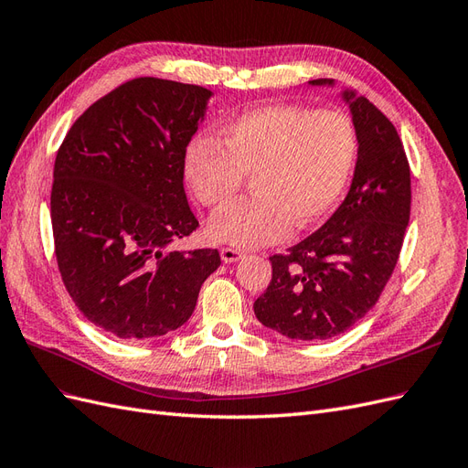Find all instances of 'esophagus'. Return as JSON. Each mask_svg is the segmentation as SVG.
Returning a JSON list of instances; mask_svg holds the SVG:
<instances>
[{"mask_svg": "<svg viewBox=\"0 0 468 468\" xmlns=\"http://www.w3.org/2000/svg\"><path fill=\"white\" fill-rule=\"evenodd\" d=\"M221 261L223 262H237L239 259H243L245 255L239 249H233V247H221Z\"/></svg>", "mask_w": 468, "mask_h": 468, "instance_id": "obj_1", "label": "esophagus"}]
</instances>
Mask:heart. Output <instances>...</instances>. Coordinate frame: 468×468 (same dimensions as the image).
<instances>
[{
	"label": "heart",
	"instance_id": "1",
	"mask_svg": "<svg viewBox=\"0 0 468 468\" xmlns=\"http://www.w3.org/2000/svg\"><path fill=\"white\" fill-rule=\"evenodd\" d=\"M358 156L353 119L296 103L262 105L223 125V144L194 137L184 175L194 196L221 207L252 176V196L219 211L207 233L219 243L252 249L278 243L322 221L341 199Z\"/></svg>",
	"mask_w": 468,
	"mask_h": 468
}]
</instances>
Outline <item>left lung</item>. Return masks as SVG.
Listing matches in <instances>:
<instances>
[{
  "instance_id": "obj_1",
  "label": "left lung",
  "mask_w": 468,
  "mask_h": 468,
  "mask_svg": "<svg viewBox=\"0 0 468 468\" xmlns=\"http://www.w3.org/2000/svg\"><path fill=\"white\" fill-rule=\"evenodd\" d=\"M343 98L358 133L351 190L315 233L271 257L272 280L252 305L262 325L290 339H331L365 317L396 269L410 221V165L394 123L355 91Z\"/></svg>"
}]
</instances>
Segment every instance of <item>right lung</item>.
Masks as SVG:
<instances>
[{"instance_id":"1","label":"right lung","mask_w":468,"mask_h":468,"mask_svg":"<svg viewBox=\"0 0 468 468\" xmlns=\"http://www.w3.org/2000/svg\"><path fill=\"white\" fill-rule=\"evenodd\" d=\"M211 91L143 76L105 93L60 144L50 192L62 282L88 322L127 341L188 322L218 249L175 250L199 223L184 153Z\"/></svg>"}]
</instances>
